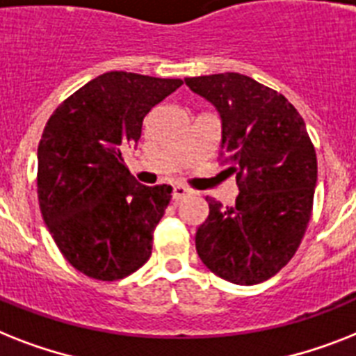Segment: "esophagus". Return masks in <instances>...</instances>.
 <instances>
[{
	"instance_id": "1",
	"label": "esophagus",
	"mask_w": 356,
	"mask_h": 356,
	"mask_svg": "<svg viewBox=\"0 0 356 356\" xmlns=\"http://www.w3.org/2000/svg\"><path fill=\"white\" fill-rule=\"evenodd\" d=\"M173 199H175V201H181V199H184V197H188V195H190V190H188V188H184V186H173Z\"/></svg>"
}]
</instances>
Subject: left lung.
<instances>
[{
    "label": "left lung",
    "mask_w": 356,
    "mask_h": 356,
    "mask_svg": "<svg viewBox=\"0 0 356 356\" xmlns=\"http://www.w3.org/2000/svg\"><path fill=\"white\" fill-rule=\"evenodd\" d=\"M184 82L218 109L221 153L239 186L232 207L207 197L195 248L219 278L256 285L291 261L307 230L318 177L314 146L293 104L254 78L221 73Z\"/></svg>",
    "instance_id": "obj_1"
}]
</instances>
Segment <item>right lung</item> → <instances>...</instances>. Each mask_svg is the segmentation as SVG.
<instances>
[{
  "instance_id": "obj_1",
  "label": "right lung",
  "mask_w": 356,
  "mask_h": 356,
  "mask_svg": "<svg viewBox=\"0 0 356 356\" xmlns=\"http://www.w3.org/2000/svg\"><path fill=\"white\" fill-rule=\"evenodd\" d=\"M183 86L179 78L111 71L63 100L38 146V201L63 258L89 278L113 282L152 256L153 230L172 186H144L124 164L144 117Z\"/></svg>"
}]
</instances>
